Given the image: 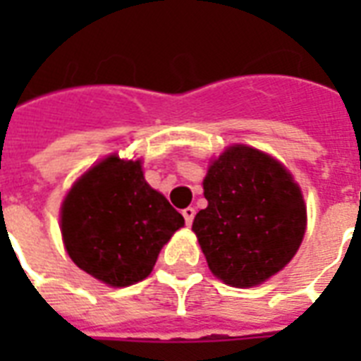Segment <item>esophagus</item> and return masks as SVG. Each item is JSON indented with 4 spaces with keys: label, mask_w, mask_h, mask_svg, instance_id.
Returning a JSON list of instances; mask_svg holds the SVG:
<instances>
[{
    "label": "esophagus",
    "mask_w": 361,
    "mask_h": 361,
    "mask_svg": "<svg viewBox=\"0 0 361 361\" xmlns=\"http://www.w3.org/2000/svg\"><path fill=\"white\" fill-rule=\"evenodd\" d=\"M181 214H183L185 225L191 226L192 225V219H195V214H197V212H195V208H185V209H183V212H181Z\"/></svg>",
    "instance_id": "esophagus-1"
}]
</instances>
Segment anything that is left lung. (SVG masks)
I'll use <instances>...</instances> for the list:
<instances>
[{
    "label": "left lung",
    "instance_id": "8db88e82",
    "mask_svg": "<svg viewBox=\"0 0 361 361\" xmlns=\"http://www.w3.org/2000/svg\"><path fill=\"white\" fill-rule=\"evenodd\" d=\"M208 208L192 221L212 274L255 286L283 269L305 234V204L279 161L249 146L228 147L204 180Z\"/></svg>",
    "mask_w": 361,
    "mask_h": 361
}]
</instances>
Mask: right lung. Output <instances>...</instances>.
<instances>
[{"label": "right lung", "instance_id": "obj_1", "mask_svg": "<svg viewBox=\"0 0 361 361\" xmlns=\"http://www.w3.org/2000/svg\"><path fill=\"white\" fill-rule=\"evenodd\" d=\"M185 221L147 185L140 161L110 155L76 181L61 206L73 262L110 286L146 279L159 251Z\"/></svg>", "mask_w": 361, "mask_h": 361}]
</instances>
